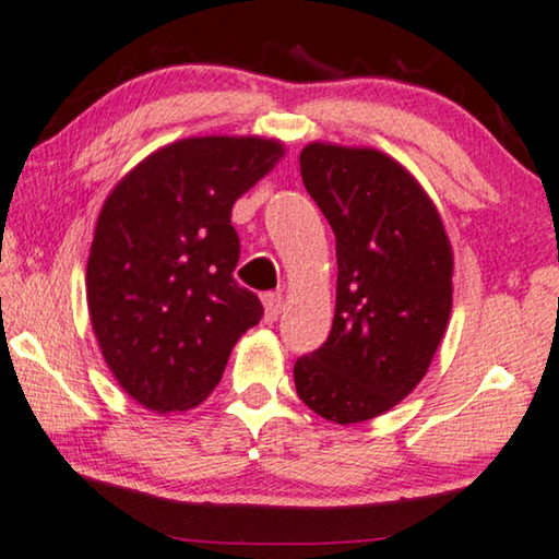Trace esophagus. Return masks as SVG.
<instances>
[{"label":"esophagus","instance_id":"esophagus-1","mask_svg":"<svg viewBox=\"0 0 559 559\" xmlns=\"http://www.w3.org/2000/svg\"><path fill=\"white\" fill-rule=\"evenodd\" d=\"M263 306H265V321H276L281 317V309H283L281 294H265Z\"/></svg>","mask_w":559,"mask_h":559}]
</instances>
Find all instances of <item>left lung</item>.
Wrapping results in <instances>:
<instances>
[{
	"mask_svg": "<svg viewBox=\"0 0 559 559\" xmlns=\"http://www.w3.org/2000/svg\"><path fill=\"white\" fill-rule=\"evenodd\" d=\"M301 179L336 238V309L329 340L296 359L298 397L349 426L411 395L453 306V250L411 171L377 148L304 146Z\"/></svg>",
	"mask_w": 559,
	"mask_h": 559,
	"instance_id": "8db88e82",
	"label": "left lung"
}]
</instances>
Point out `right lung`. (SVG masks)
Here are the masks:
<instances>
[{"mask_svg":"<svg viewBox=\"0 0 559 559\" xmlns=\"http://www.w3.org/2000/svg\"><path fill=\"white\" fill-rule=\"evenodd\" d=\"M283 156L261 136H192L156 148L100 207L85 271L93 334L116 380L154 413L217 388L263 306L233 278V204Z\"/></svg>","mask_w":559,"mask_h":559,"instance_id":"right-lung-1","label":"right lung"}]
</instances>
